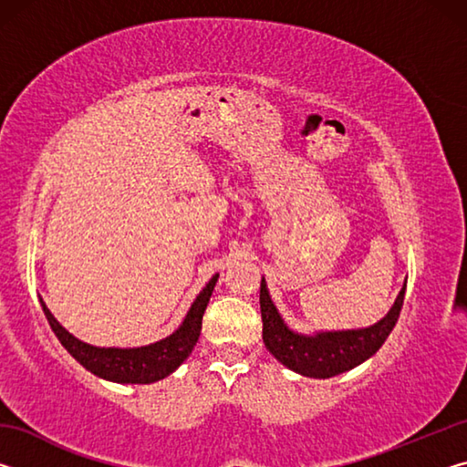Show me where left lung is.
I'll return each mask as SVG.
<instances>
[{
    "mask_svg": "<svg viewBox=\"0 0 467 467\" xmlns=\"http://www.w3.org/2000/svg\"><path fill=\"white\" fill-rule=\"evenodd\" d=\"M404 295L406 282L385 317L368 327L303 334V331L290 329L288 323L282 319L267 290V282L262 278L259 305H262L264 344L275 360L303 377L329 379L342 375L368 360L385 344L387 336L398 323Z\"/></svg>",
    "mask_w": 467,
    "mask_h": 467,
    "instance_id": "8db88e82",
    "label": "left lung"
}]
</instances>
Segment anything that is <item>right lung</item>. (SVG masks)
Returning a JSON list of instances; mask_svg holds the SVG:
<instances>
[{
    "label": "right lung",
    "mask_w": 467,
    "mask_h": 467,
    "mask_svg": "<svg viewBox=\"0 0 467 467\" xmlns=\"http://www.w3.org/2000/svg\"><path fill=\"white\" fill-rule=\"evenodd\" d=\"M218 275L220 274L212 275V280L205 284L203 290L193 300V305L189 306L183 323H181L171 336L158 339L154 344L138 348H105L86 344L74 334H69V331L53 317V313L47 309L43 298L41 306L53 334L57 336L61 346L66 348L86 370L105 379V381L123 385H148L175 373V370L183 365L189 354H192L193 346L197 344V337H200L202 317L205 313V306L210 303L212 290L216 286Z\"/></svg>",
    "instance_id": "right-lung-1"
}]
</instances>
